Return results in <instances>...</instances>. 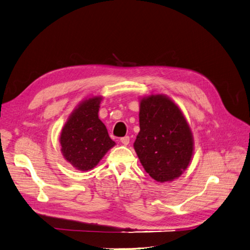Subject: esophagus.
Wrapping results in <instances>:
<instances>
[{"label": "esophagus", "instance_id": "34e87169", "mask_svg": "<svg viewBox=\"0 0 250 250\" xmlns=\"http://www.w3.org/2000/svg\"><path fill=\"white\" fill-rule=\"evenodd\" d=\"M120 142H121V143H123V144L125 145V146H126V145L130 143V137H129V136H125V137H121V138H120Z\"/></svg>", "mask_w": 250, "mask_h": 250}]
</instances>
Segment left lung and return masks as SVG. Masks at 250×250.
Here are the masks:
<instances>
[{"label": "left lung", "mask_w": 250, "mask_h": 250, "mask_svg": "<svg viewBox=\"0 0 250 250\" xmlns=\"http://www.w3.org/2000/svg\"><path fill=\"white\" fill-rule=\"evenodd\" d=\"M139 127L134 149L149 176L161 183L181 176L191 160L194 141L177 104L164 95L143 98Z\"/></svg>", "instance_id": "obj_1"}]
</instances>
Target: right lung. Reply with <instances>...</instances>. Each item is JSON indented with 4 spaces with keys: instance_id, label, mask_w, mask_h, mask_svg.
<instances>
[{
    "instance_id": "add662e5",
    "label": "right lung",
    "mask_w": 250,
    "mask_h": 250,
    "mask_svg": "<svg viewBox=\"0 0 250 250\" xmlns=\"http://www.w3.org/2000/svg\"><path fill=\"white\" fill-rule=\"evenodd\" d=\"M101 100L102 97H92L81 103L69 116L61 133L63 158L79 170L92 169L115 146L106 126L99 119Z\"/></svg>"
}]
</instances>
